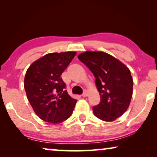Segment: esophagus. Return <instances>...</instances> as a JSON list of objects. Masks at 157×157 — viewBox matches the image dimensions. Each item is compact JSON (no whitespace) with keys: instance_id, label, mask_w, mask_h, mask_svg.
Masks as SVG:
<instances>
[{"instance_id":"1","label":"esophagus","mask_w":157,"mask_h":157,"mask_svg":"<svg viewBox=\"0 0 157 157\" xmlns=\"http://www.w3.org/2000/svg\"><path fill=\"white\" fill-rule=\"evenodd\" d=\"M87 95H88L87 91H83V93L82 94V96H83V97H86V96H87Z\"/></svg>"}]
</instances>
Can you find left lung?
Here are the masks:
<instances>
[{
    "instance_id": "8db88e82",
    "label": "left lung",
    "mask_w": 157,
    "mask_h": 157,
    "mask_svg": "<svg viewBox=\"0 0 157 157\" xmlns=\"http://www.w3.org/2000/svg\"><path fill=\"white\" fill-rule=\"evenodd\" d=\"M78 59L93 73L101 101L93 107L94 115L104 121H113L126 112L133 94V79L128 68L108 53L86 52Z\"/></svg>"
}]
</instances>
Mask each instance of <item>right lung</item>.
Listing matches in <instances>:
<instances>
[{
    "label": "right lung",
    "mask_w": 157,
    "mask_h": 157,
    "mask_svg": "<svg viewBox=\"0 0 157 157\" xmlns=\"http://www.w3.org/2000/svg\"><path fill=\"white\" fill-rule=\"evenodd\" d=\"M76 52L51 53L33 62L27 70L24 88L28 100L40 119L61 123L71 117L77 100L71 97L61 75Z\"/></svg>",
    "instance_id": "1"
}]
</instances>
